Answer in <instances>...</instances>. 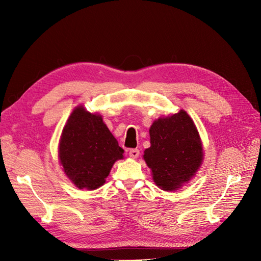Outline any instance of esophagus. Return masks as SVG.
Returning a JSON list of instances; mask_svg holds the SVG:
<instances>
[{
	"label": "esophagus",
	"instance_id": "obj_1",
	"mask_svg": "<svg viewBox=\"0 0 261 261\" xmlns=\"http://www.w3.org/2000/svg\"><path fill=\"white\" fill-rule=\"evenodd\" d=\"M128 154H129V156H130V158H133V159H136V158H138V156H139L140 151H139L138 149H130V150H129V152H128Z\"/></svg>",
	"mask_w": 261,
	"mask_h": 261
}]
</instances>
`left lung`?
Segmentation results:
<instances>
[{
    "label": "left lung",
    "instance_id": "left-lung-1",
    "mask_svg": "<svg viewBox=\"0 0 261 261\" xmlns=\"http://www.w3.org/2000/svg\"><path fill=\"white\" fill-rule=\"evenodd\" d=\"M150 146L144 159L156 186L175 191L195 175L202 161L201 141L189 115L180 110L160 117L150 127Z\"/></svg>",
    "mask_w": 261,
    "mask_h": 261
}]
</instances>
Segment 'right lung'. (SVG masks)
Segmentation results:
<instances>
[{"mask_svg":"<svg viewBox=\"0 0 261 261\" xmlns=\"http://www.w3.org/2000/svg\"><path fill=\"white\" fill-rule=\"evenodd\" d=\"M124 150L98 114L75 109L63 129L59 156L68 178L80 189L93 191L105 184Z\"/></svg>","mask_w":261,"mask_h":261,"instance_id":"1","label":"right lung"}]
</instances>
